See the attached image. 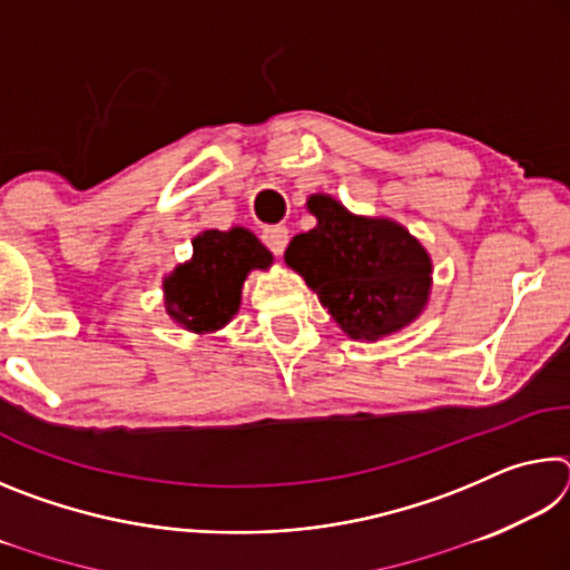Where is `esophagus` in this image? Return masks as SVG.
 <instances>
[{"instance_id": "1", "label": "esophagus", "mask_w": 570, "mask_h": 570, "mask_svg": "<svg viewBox=\"0 0 570 570\" xmlns=\"http://www.w3.org/2000/svg\"><path fill=\"white\" fill-rule=\"evenodd\" d=\"M264 244L272 248L276 256H282L288 246V228L286 226H268L264 230Z\"/></svg>"}]
</instances>
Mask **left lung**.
Segmentation results:
<instances>
[{
	"label": "left lung",
	"mask_w": 570,
	"mask_h": 570,
	"mask_svg": "<svg viewBox=\"0 0 570 570\" xmlns=\"http://www.w3.org/2000/svg\"><path fill=\"white\" fill-rule=\"evenodd\" d=\"M306 208L316 226L292 238L284 262L342 332L377 342L417 320L432 292L428 248L397 220L356 216L326 193L308 196Z\"/></svg>",
	"instance_id": "left-lung-1"
}]
</instances>
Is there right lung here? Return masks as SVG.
I'll list each match as a JSON object with an SVG mask.
<instances>
[{
	"instance_id": "add662e5",
	"label": "right lung",
	"mask_w": 570,
	"mask_h": 570,
	"mask_svg": "<svg viewBox=\"0 0 570 570\" xmlns=\"http://www.w3.org/2000/svg\"><path fill=\"white\" fill-rule=\"evenodd\" d=\"M272 264V250L244 226L200 230L193 256L163 278V304L186 332L216 334L238 314L248 274Z\"/></svg>"
}]
</instances>
